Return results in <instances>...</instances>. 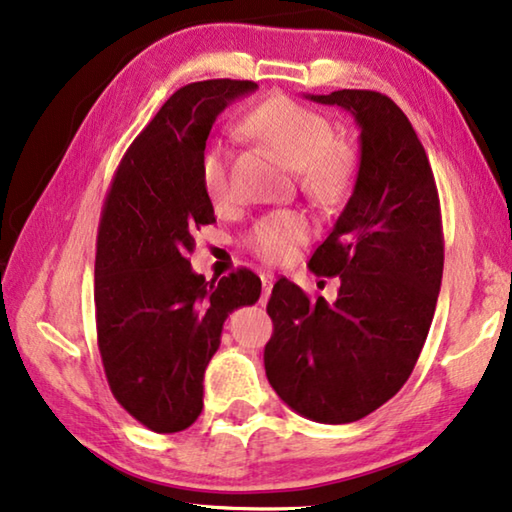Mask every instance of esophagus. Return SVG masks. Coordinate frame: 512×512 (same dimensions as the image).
<instances>
[{
	"label": "esophagus",
	"mask_w": 512,
	"mask_h": 512,
	"mask_svg": "<svg viewBox=\"0 0 512 512\" xmlns=\"http://www.w3.org/2000/svg\"><path fill=\"white\" fill-rule=\"evenodd\" d=\"M261 281H263V300H267V297H270V293H272V286H274V274L263 272Z\"/></svg>",
	"instance_id": "34e87169"
}]
</instances>
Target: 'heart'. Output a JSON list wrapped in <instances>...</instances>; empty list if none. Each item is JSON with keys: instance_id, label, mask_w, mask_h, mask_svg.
Listing matches in <instances>:
<instances>
[{"instance_id": "obj_1", "label": "heart", "mask_w": 512, "mask_h": 512, "mask_svg": "<svg viewBox=\"0 0 512 512\" xmlns=\"http://www.w3.org/2000/svg\"><path fill=\"white\" fill-rule=\"evenodd\" d=\"M247 128L300 169L302 187L318 201L341 199L355 176V151L336 139L325 114L290 98H270L249 114ZM201 183L212 203L229 199V167L222 144L210 141L201 153ZM311 226L300 212H272L254 224L247 245L265 263H283L309 238Z\"/></svg>"}]
</instances>
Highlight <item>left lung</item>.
<instances>
[{
	"label": "left lung",
	"instance_id": "obj_1",
	"mask_svg": "<svg viewBox=\"0 0 512 512\" xmlns=\"http://www.w3.org/2000/svg\"><path fill=\"white\" fill-rule=\"evenodd\" d=\"M306 98L343 107L361 130L355 190L309 261L341 288L329 304L286 277L274 283L263 359L290 410L352 423L396 396L421 355L442 286V212L426 148L396 102L359 89Z\"/></svg>",
	"mask_w": 512,
	"mask_h": 512
}]
</instances>
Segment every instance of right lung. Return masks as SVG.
I'll use <instances>...</instances> for the list:
<instances>
[{
	"label": "right lung",
	"instance_id": "1",
	"mask_svg": "<svg viewBox=\"0 0 512 512\" xmlns=\"http://www.w3.org/2000/svg\"><path fill=\"white\" fill-rule=\"evenodd\" d=\"M256 89L247 80L178 89L123 155L102 208L93 290L102 366L123 410L153 432L199 419L224 320L261 297L247 267L206 281L187 261L194 233L215 222L199 171L212 123Z\"/></svg>",
	"mask_w": 512,
	"mask_h": 512
}]
</instances>
